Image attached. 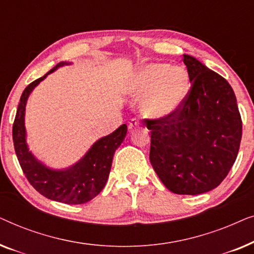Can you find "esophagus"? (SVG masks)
Returning <instances> with one entry per match:
<instances>
[{"instance_id": "obj_1", "label": "esophagus", "mask_w": 254, "mask_h": 254, "mask_svg": "<svg viewBox=\"0 0 254 254\" xmlns=\"http://www.w3.org/2000/svg\"><path fill=\"white\" fill-rule=\"evenodd\" d=\"M138 125H140V123H138L136 119H131L130 123L128 124V128H129V129L131 130V129H134V128H136Z\"/></svg>"}]
</instances>
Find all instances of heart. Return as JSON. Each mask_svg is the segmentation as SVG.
I'll use <instances>...</instances> for the list:
<instances>
[{
    "label": "heart",
    "instance_id": "obj_1",
    "mask_svg": "<svg viewBox=\"0 0 254 254\" xmlns=\"http://www.w3.org/2000/svg\"><path fill=\"white\" fill-rule=\"evenodd\" d=\"M190 89V78L183 67L168 64H149L137 71L130 85L136 97H144L142 110L145 116L164 118L182 106Z\"/></svg>",
    "mask_w": 254,
    "mask_h": 254
}]
</instances>
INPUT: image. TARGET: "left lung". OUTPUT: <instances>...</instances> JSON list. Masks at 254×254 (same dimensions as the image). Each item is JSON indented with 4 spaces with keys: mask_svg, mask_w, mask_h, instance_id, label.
Listing matches in <instances>:
<instances>
[{
    "mask_svg": "<svg viewBox=\"0 0 254 254\" xmlns=\"http://www.w3.org/2000/svg\"><path fill=\"white\" fill-rule=\"evenodd\" d=\"M192 83L182 106L168 117L145 120L151 130L150 163L165 187L196 195L214 190L237 158L242 119L227 79L184 54Z\"/></svg>",
    "mask_w": 254,
    "mask_h": 254,
    "instance_id": "left-lung-1",
    "label": "left lung"
}]
</instances>
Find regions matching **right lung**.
<instances>
[{
    "label": "right lung",
    "instance_id": "add662e5",
    "mask_svg": "<svg viewBox=\"0 0 254 254\" xmlns=\"http://www.w3.org/2000/svg\"><path fill=\"white\" fill-rule=\"evenodd\" d=\"M70 62H60L43 77L36 79L24 90L12 126L15 151L24 175L29 183L47 199L67 204H81L98 195L109 178L114 152L123 143L127 133L126 125L112 134L99 138L88 152L70 168L54 170L34 157L26 143L25 106L33 89L51 72Z\"/></svg>",
    "mask_w": 254,
    "mask_h": 254
}]
</instances>
